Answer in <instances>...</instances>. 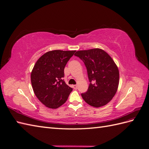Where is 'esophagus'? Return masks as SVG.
I'll return each instance as SVG.
<instances>
[{"label":"esophagus","instance_id":"34e87169","mask_svg":"<svg viewBox=\"0 0 149 149\" xmlns=\"http://www.w3.org/2000/svg\"><path fill=\"white\" fill-rule=\"evenodd\" d=\"M73 88L75 89H78V85L76 84V85H73Z\"/></svg>","mask_w":149,"mask_h":149}]
</instances>
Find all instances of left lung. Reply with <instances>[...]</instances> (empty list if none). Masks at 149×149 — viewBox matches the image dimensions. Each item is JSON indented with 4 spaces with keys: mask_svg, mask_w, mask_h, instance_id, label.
<instances>
[{
    "mask_svg": "<svg viewBox=\"0 0 149 149\" xmlns=\"http://www.w3.org/2000/svg\"><path fill=\"white\" fill-rule=\"evenodd\" d=\"M86 67L90 82L88 91L81 94L85 102L94 107L103 106L111 101L117 92L119 72L114 60L100 48L76 52Z\"/></svg>",
    "mask_w": 149,
    "mask_h": 149,
    "instance_id": "8db88e82",
    "label": "left lung"
}]
</instances>
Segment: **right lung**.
I'll return each instance as SVG.
<instances>
[{"label": "right lung", "mask_w": 149, "mask_h": 149, "mask_svg": "<svg viewBox=\"0 0 149 149\" xmlns=\"http://www.w3.org/2000/svg\"><path fill=\"white\" fill-rule=\"evenodd\" d=\"M75 52H48L34 65L31 73V85L35 96L47 107L56 109L63 104L73 90L63 78L67 62Z\"/></svg>", "instance_id": "1"}]
</instances>
